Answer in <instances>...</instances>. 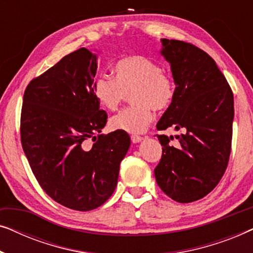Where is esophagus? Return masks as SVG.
<instances>
[{"label":"esophagus","mask_w":253,"mask_h":253,"mask_svg":"<svg viewBox=\"0 0 253 253\" xmlns=\"http://www.w3.org/2000/svg\"><path fill=\"white\" fill-rule=\"evenodd\" d=\"M140 140H143V137L141 136H138V134H132V136H131V141H132V143H139Z\"/></svg>","instance_id":"esophagus-1"}]
</instances>
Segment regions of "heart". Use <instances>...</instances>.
I'll return each instance as SVG.
<instances>
[{"label": "heart", "instance_id": "obj_1", "mask_svg": "<svg viewBox=\"0 0 253 253\" xmlns=\"http://www.w3.org/2000/svg\"><path fill=\"white\" fill-rule=\"evenodd\" d=\"M131 105L110 120L115 130L139 133L153 119V110L164 112L174 102L176 82L159 62L141 55H127L114 64V78L99 75L92 82V94L102 108L116 110L126 94Z\"/></svg>", "mask_w": 253, "mask_h": 253}]
</instances>
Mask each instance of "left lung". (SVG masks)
<instances>
[{"label": "left lung", "instance_id": "1", "mask_svg": "<svg viewBox=\"0 0 253 253\" xmlns=\"http://www.w3.org/2000/svg\"><path fill=\"white\" fill-rule=\"evenodd\" d=\"M162 55L170 63L176 96L157 124L181 131L158 134L162 155L154 176L169 198L191 203L209 195L226 171L231 151L234 94L226 77L206 51L179 40L162 39Z\"/></svg>", "mask_w": 253, "mask_h": 253}]
</instances>
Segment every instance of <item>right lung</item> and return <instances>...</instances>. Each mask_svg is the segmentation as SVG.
I'll list each match as a JSON object with an SVG mask.
<instances>
[{"instance_id": "1", "label": "right lung", "mask_w": 253, "mask_h": 253, "mask_svg": "<svg viewBox=\"0 0 253 253\" xmlns=\"http://www.w3.org/2000/svg\"><path fill=\"white\" fill-rule=\"evenodd\" d=\"M95 72V55L72 51L29 83L20 114V141L41 189L82 212L110 198L130 147L123 131L100 134L108 116L92 94Z\"/></svg>"}]
</instances>
